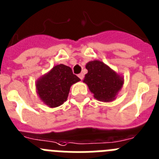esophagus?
<instances>
[{"label": "esophagus", "instance_id": "1", "mask_svg": "<svg viewBox=\"0 0 159 159\" xmlns=\"http://www.w3.org/2000/svg\"><path fill=\"white\" fill-rule=\"evenodd\" d=\"M78 78H79L81 80H83L84 74H78Z\"/></svg>", "mask_w": 159, "mask_h": 159}]
</instances>
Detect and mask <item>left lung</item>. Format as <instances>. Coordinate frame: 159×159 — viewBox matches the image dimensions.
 Instances as JSON below:
<instances>
[{
  "instance_id": "obj_1",
  "label": "left lung",
  "mask_w": 159,
  "mask_h": 159,
  "mask_svg": "<svg viewBox=\"0 0 159 159\" xmlns=\"http://www.w3.org/2000/svg\"><path fill=\"white\" fill-rule=\"evenodd\" d=\"M88 73L84 82L95 98L102 102H111L123 85V79L114 70L99 61H92L86 64Z\"/></svg>"
}]
</instances>
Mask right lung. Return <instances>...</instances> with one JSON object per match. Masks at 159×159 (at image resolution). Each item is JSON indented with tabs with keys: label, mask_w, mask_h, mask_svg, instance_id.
<instances>
[{
	"label": "right lung",
	"mask_w": 159,
	"mask_h": 159,
	"mask_svg": "<svg viewBox=\"0 0 159 159\" xmlns=\"http://www.w3.org/2000/svg\"><path fill=\"white\" fill-rule=\"evenodd\" d=\"M79 81L70 67L60 64L41 77L36 86L41 101L49 107H57L67 100L70 86Z\"/></svg>",
	"instance_id": "1"
}]
</instances>
